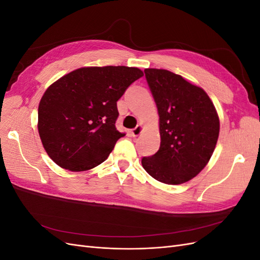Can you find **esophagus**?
Returning <instances> with one entry per match:
<instances>
[{
    "label": "esophagus",
    "mask_w": 260,
    "mask_h": 260,
    "mask_svg": "<svg viewBox=\"0 0 260 260\" xmlns=\"http://www.w3.org/2000/svg\"><path fill=\"white\" fill-rule=\"evenodd\" d=\"M141 132H142V125L138 124L135 129L131 130V136L136 138V137H138V136L141 135Z\"/></svg>",
    "instance_id": "obj_1"
}]
</instances>
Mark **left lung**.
I'll use <instances>...</instances> for the list:
<instances>
[{
	"label": "left lung",
	"mask_w": 260,
	"mask_h": 260,
	"mask_svg": "<svg viewBox=\"0 0 260 260\" xmlns=\"http://www.w3.org/2000/svg\"><path fill=\"white\" fill-rule=\"evenodd\" d=\"M159 115L160 146L143 157L149 176L166 184H181L199 175L214 153L219 118L202 88L169 70H144Z\"/></svg>",
	"instance_id": "obj_1"
}]
</instances>
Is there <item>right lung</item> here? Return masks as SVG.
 <instances>
[{"instance_id": "add662e5", "label": "right lung", "mask_w": 260, "mask_h": 260, "mask_svg": "<svg viewBox=\"0 0 260 260\" xmlns=\"http://www.w3.org/2000/svg\"><path fill=\"white\" fill-rule=\"evenodd\" d=\"M142 76L136 67H84L49 86L39 104L38 130L51 159L70 171L106 160L124 136L115 125L117 101Z\"/></svg>"}]
</instances>
